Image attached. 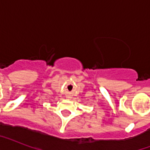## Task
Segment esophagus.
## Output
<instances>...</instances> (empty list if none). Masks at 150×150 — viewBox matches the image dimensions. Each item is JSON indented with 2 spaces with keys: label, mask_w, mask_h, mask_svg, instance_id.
<instances>
[{
  "label": "esophagus",
  "mask_w": 150,
  "mask_h": 150,
  "mask_svg": "<svg viewBox=\"0 0 150 150\" xmlns=\"http://www.w3.org/2000/svg\"><path fill=\"white\" fill-rule=\"evenodd\" d=\"M67 98H68V99H69V98H71V97H70V96H68V97H67Z\"/></svg>",
  "instance_id": "34e87169"
}]
</instances>
